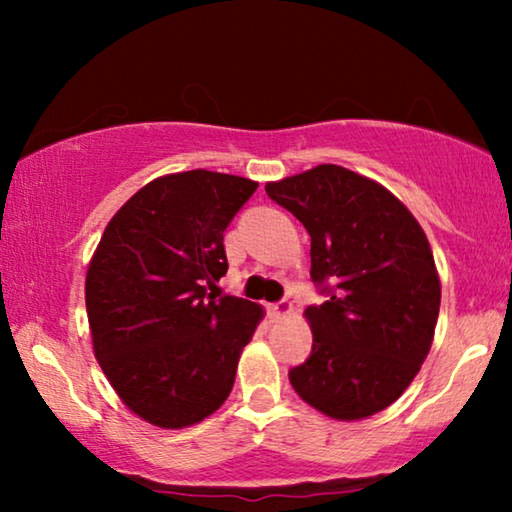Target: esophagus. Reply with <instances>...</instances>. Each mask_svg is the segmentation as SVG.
I'll use <instances>...</instances> for the list:
<instances>
[{"instance_id": "1", "label": "esophagus", "mask_w": 512, "mask_h": 512, "mask_svg": "<svg viewBox=\"0 0 512 512\" xmlns=\"http://www.w3.org/2000/svg\"><path fill=\"white\" fill-rule=\"evenodd\" d=\"M270 314L272 317H286V314H291V310H293V305H291V300H279V303H272L270 307Z\"/></svg>"}]
</instances>
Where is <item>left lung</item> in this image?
Returning <instances> with one entry per match:
<instances>
[{
  "mask_svg": "<svg viewBox=\"0 0 512 512\" xmlns=\"http://www.w3.org/2000/svg\"><path fill=\"white\" fill-rule=\"evenodd\" d=\"M265 193L312 237V282L328 300L305 310L312 354L289 370L296 394L354 422L389 408L422 368L440 310V279L422 226L377 181L317 165Z\"/></svg>",
  "mask_w": 512,
  "mask_h": 512,
  "instance_id": "obj_1",
  "label": "left lung"
}]
</instances>
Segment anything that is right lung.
<instances>
[{
	"instance_id": "right-lung-1",
	"label": "right lung",
	"mask_w": 512,
	"mask_h": 512,
	"mask_svg": "<svg viewBox=\"0 0 512 512\" xmlns=\"http://www.w3.org/2000/svg\"><path fill=\"white\" fill-rule=\"evenodd\" d=\"M258 188L209 170L165 174L114 214L86 275L95 359L121 401L160 429L212 415L263 307L221 296L223 233Z\"/></svg>"
}]
</instances>
